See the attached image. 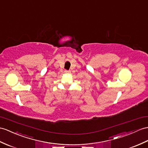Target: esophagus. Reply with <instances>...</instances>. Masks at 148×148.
<instances>
[{
    "label": "esophagus",
    "instance_id": "esophagus-1",
    "mask_svg": "<svg viewBox=\"0 0 148 148\" xmlns=\"http://www.w3.org/2000/svg\"><path fill=\"white\" fill-rule=\"evenodd\" d=\"M64 73H66V74H69L71 73V71L70 70H64Z\"/></svg>",
    "mask_w": 148,
    "mask_h": 148
}]
</instances>
